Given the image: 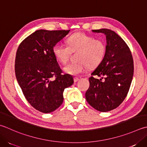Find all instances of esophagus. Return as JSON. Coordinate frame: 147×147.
Segmentation results:
<instances>
[{
  "mask_svg": "<svg viewBox=\"0 0 147 147\" xmlns=\"http://www.w3.org/2000/svg\"><path fill=\"white\" fill-rule=\"evenodd\" d=\"M79 80V78L78 77H74V82H77Z\"/></svg>",
  "mask_w": 147,
  "mask_h": 147,
  "instance_id": "esophagus-1",
  "label": "esophagus"
}]
</instances>
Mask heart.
<instances>
[{"label":"heart","instance_id":"obj_1","mask_svg":"<svg viewBox=\"0 0 147 147\" xmlns=\"http://www.w3.org/2000/svg\"><path fill=\"white\" fill-rule=\"evenodd\" d=\"M66 46L57 43L53 47L54 56L62 64L67 62L71 53L76 52L75 62L69 63L64 67L66 73L77 75L86 68L92 69L98 66L105 56L106 47L101 39H96L85 33L77 32L66 40Z\"/></svg>","mask_w":147,"mask_h":147}]
</instances>
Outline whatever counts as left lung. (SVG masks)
I'll list each match as a JSON object with an SVG mask.
<instances>
[{"label":"left lung","instance_id":"8db88e82","mask_svg":"<svg viewBox=\"0 0 147 147\" xmlns=\"http://www.w3.org/2000/svg\"><path fill=\"white\" fill-rule=\"evenodd\" d=\"M92 31L105 34L107 45L102 61L89 78L90 87L85 97L94 109L106 112L117 108L127 96L133 80L134 62L127 45L115 32L106 28ZM94 76L101 78L95 79Z\"/></svg>","mask_w":147,"mask_h":147}]
</instances>
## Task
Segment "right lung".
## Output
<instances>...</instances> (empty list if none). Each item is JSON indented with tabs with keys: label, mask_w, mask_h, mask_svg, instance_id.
<instances>
[{
	"label": "right lung",
	"mask_w": 147,
	"mask_h": 147,
	"mask_svg": "<svg viewBox=\"0 0 147 147\" xmlns=\"http://www.w3.org/2000/svg\"><path fill=\"white\" fill-rule=\"evenodd\" d=\"M70 30H39L20 43L15 58L16 77L25 99L36 110L51 113L62 104L64 89L73 78L62 71L53 48ZM55 79L51 80L52 78Z\"/></svg>",
	"instance_id": "right-lung-1"
}]
</instances>
